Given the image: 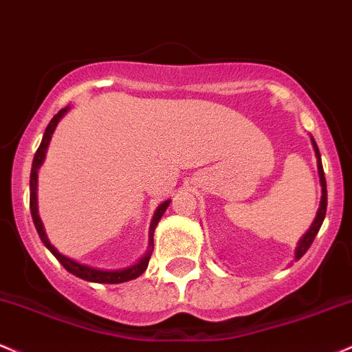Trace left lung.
I'll list each match as a JSON object with an SVG mask.
<instances>
[{"instance_id": "obj_1", "label": "left lung", "mask_w": 352, "mask_h": 352, "mask_svg": "<svg viewBox=\"0 0 352 352\" xmlns=\"http://www.w3.org/2000/svg\"><path fill=\"white\" fill-rule=\"evenodd\" d=\"M311 141H313V148H314L316 157H318V173H319V181H321L322 196H321V204H319V209H318V214H316V219L313 221V224H311V228L307 229L306 234H304L301 241H299L298 248H296V259H301L304 256V252H306L311 248V244H313L316 234H318V231L321 229L322 221H324V218H326V208H327V189H326L324 169H322V163H321V155H319V149H318V144H316L314 138H311Z\"/></svg>"}]
</instances>
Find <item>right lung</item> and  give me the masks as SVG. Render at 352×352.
<instances>
[{
  "label": "right lung",
  "mask_w": 352,
  "mask_h": 352,
  "mask_svg": "<svg viewBox=\"0 0 352 352\" xmlns=\"http://www.w3.org/2000/svg\"><path fill=\"white\" fill-rule=\"evenodd\" d=\"M68 109H69V106H66V108H63L58 114H54V118L50 121L48 128H46L45 136H43V141H41V144H39L36 155H34L33 168H31V176H30V209H31V216H33V223H34V226H36V231H38L39 238H41V241H43V244H45V246L48 248L51 252H53V256L63 264V267H65L66 271H69L71 274L76 276V278H81V279H85V281H89V283H101V284H120V283L131 281V279L140 278V276L146 271V267H148L149 259H151L153 248H155V243H153V234H155L156 224L160 223L161 216L164 214L166 208L169 206L171 199L164 201L163 204H160V206H157L155 216H153L151 226H149V250L143 256V258H141L136 264H133V266L124 267V270L104 271V270H96V267L86 266V264H80V263L73 261V259L66 258V256H63L61 252H59L56 248H54L53 244L48 241V236H46L41 219H39L36 188H38V169H39V166L43 164V161H45L46 149H48V144L51 141V134L54 133L59 120H61V118L68 113Z\"/></svg>",
  "instance_id": "right-lung-1"
}]
</instances>
